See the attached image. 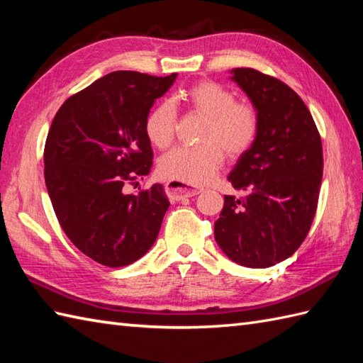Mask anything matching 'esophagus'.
Instances as JSON below:
<instances>
[{
    "label": "esophagus",
    "mask_w": 363,
    "mask_h": 363,
    "mask_svg": "<svg viewBox=\"0 0 363 363\" xmlns=\"http://www.w3.org/2000/svg\"><path fill=\"white\" fill-rule=\"evenodd\" d=\"M165 194L169 198V201H181L184 198H191L201 194V190L190 189L186 184L177 181H168L165 184Z\"/></svg>",
    "instance_id": "34e87169"
}]
</instances>
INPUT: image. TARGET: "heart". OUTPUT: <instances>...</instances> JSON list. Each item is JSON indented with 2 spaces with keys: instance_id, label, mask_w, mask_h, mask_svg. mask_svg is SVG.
Returning <instances> with one entry per match:
<instances>
[{
  "instance_id": "b5f03b06",
  "label": "heart",
  "mask_w": 363,
  "mask_h": 363,
  "mask_svg": "<svg viewBox=\"0 0 363 363\" xmlns=\"http://www.w3.org/2000/svg\"><path fill=\"white\" fill-rule=\"evenodd\" d=\"M187 107L204 117L195 146H179L159 160V174L186 186L209 182L225 162V152L238 159L256 143L260 130L257 107L248 99H237L230 89L215 81H199L184 94ZM177 125L176 107L160 101L145 118V134L152 146L172 145Z\"/></svg>"
}]
</instances>
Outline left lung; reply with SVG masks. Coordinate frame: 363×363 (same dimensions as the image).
I'll use <instances>...</instances> for the list:
<instances>
[{
  "label": "left lung",
  "instance_id": "obj_1",
  "mask_svg": "<svg viewBox=\"0 0 363 363\" xmlns=\"http://www.w3.org/2000/svg\"><path fill=\"white\" fill-rule=\"evenodd\" d=\"M233 79L257 107L260 130L228 181L242 196H225L215 240L235 264L267 268L289 259L309 234L323 177L321 137L295 90L254 68Z\"/></svg>",
  "mask_w": 363,
  "mask_h": 363
}]
</instances>
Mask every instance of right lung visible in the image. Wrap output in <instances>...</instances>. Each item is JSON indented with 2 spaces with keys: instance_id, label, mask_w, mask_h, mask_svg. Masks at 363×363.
Masks as SVG:
<instances>
[{
  "instance_id": "add662e5",
  "label": "right lung",
  "mask_w": 363,
  "mask_h": 363,
  "mask_svg": "<svg viewBox=\"0 0 363 363\" xmlns=\"http://www.w3.org/2000/svg\"><path fill=\"white\" fill-rule=\"evenodd\" d=\"M176 76L109 73L68 98L51 123L43 160L52 209L72 243L98 264L126 267L156 242L169 206L164 186L137 195L123 187L151 172L145 118Z\"/></svg>"
}]
</instances>
